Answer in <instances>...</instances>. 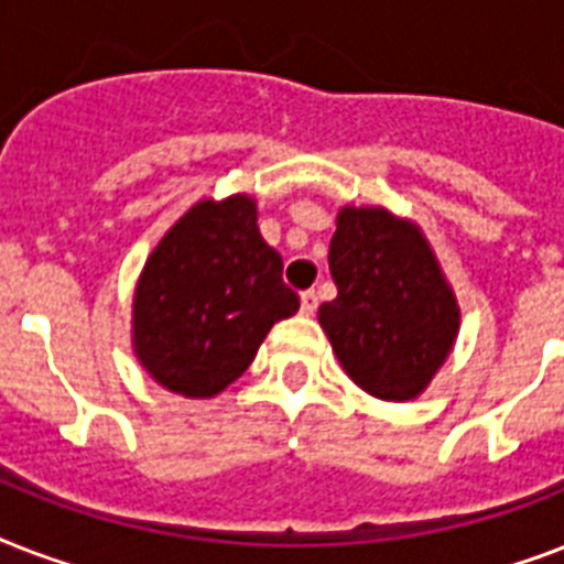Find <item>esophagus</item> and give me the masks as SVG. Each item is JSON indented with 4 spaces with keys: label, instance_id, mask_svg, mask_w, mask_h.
Masks as SVG:
<instances>
[{
    "label": "esophagus",
    "instance_id": "obj_1",
    "mask_svg": "<svg viewBox=\"0 0 564 564\" xmlns=\"http://www.w3.org/2000/svg\"><path fill=\"white\" fill-rule=\"evenodd\" d=\"M316 310H318V295H316V290L301 292V313H304V316H313Z\"/></svg>",
    "mask_w": 564,
    "mask_h": 564
}]
</instances>
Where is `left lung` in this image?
Here are the masks:
<instances>
[{
	"label": "left lung",
	"mask_w": 564,
	"mask_h": 564,
	"mask_svg": "<svg viewBox=\"0 0 564 564\" xmlns=\"http://www.w3.org/2000/svg\"><path fill=\"white\" fill-rule=\"evenodd\" d=\"M336 299L318 322L354 383L383 401L424 392L459 330V310L415 225L345 207L330 239Z\"/></svg>",
	"instance_id": "obj_1"
}]
</instances>
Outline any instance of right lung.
I'll return each instance as SVG.
<instances>
[{
	"mask_svg": "<svg viewBox=\"0 0 564 564\" xmlns=\"http://www.w3.org/2000/svg\"><path fill=\"white\" fill-rule=\"evenodd\" d=\"M281 272L248 195L195 204L137 283L134 348L145 371L184 398L219 394L251 366L274 322L299 310Z\"/></svg>",
	"mask_w": 564,
	"mask_h": 564,
	"instance_id": "1",
	"label": "right lung"
}]
</instances>
